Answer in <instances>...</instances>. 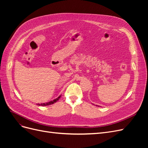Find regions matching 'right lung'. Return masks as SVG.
I'll return each instance as SVG.
<instances>
[{
  "label": "right lung",
  "instance_id": "add662e5",
  "mask_svg": "<svg viewBox=\"0 0 148 148\" xmlns=\"http://www.w3.org/2000/svg\"><path fill=\"white\" fill-rule=\"evenodd\" d=\"M60 97H61V96H59L57 98H56V99H53V101H50V102H46V103H42V104H38L37 105H38V106H49V105L53 104V103H55V102H56L57 101H59V99H60Z\"/></svg>",
  "mask_w": 148,
  "mask_h": 148
}]
</instances>
